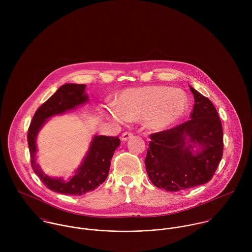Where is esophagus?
Instances as JSON below:
<instances>
[{"label":"esophagus","instance_id":"esophagus-1","mask_svg":"<svg viewBox=\"0 0 252 252\" xmlns=\"http://www.w3.org/2000/svg\"><path fill=\"white\" fill-rule=\"evenodd\" d=\"M132 137H133V133H131V132H124L122 134V136H121V139H122V141H127V140H129Z\"/></svg>","mask_w":252,"mask_h":252}]
</instances>
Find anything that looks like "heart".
Instances as JSON below:
<instances>
[{"instance_id": "1", "label": "heart", "mask_w": 252, "mask_h": 252, "mask_svg": "<svg viewBox=\"0 0 252 252\" xmlns=\"http://www.w3.org/2000/svg\"><path fill=\"white\" fill-rule=\"evenodd\" d=\"M183 91L163 85H147L124 90L117 105L110 108L108 115L119 122L144 118L148 128L162 130L177 122L187 108Z\"/></svg>"}]
</instances>
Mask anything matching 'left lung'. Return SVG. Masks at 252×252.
Segmentation results:
<instances>
[{
	"label": "left lung",
	"mask_w": 252,
	"mask_h": 252,
	"mask_svg": "<svg viewBox=\"0 0 252 252\" xmlns=\"http://www.w3.org/2000/svg\"><path fill=\"white\" fill-rule=\"evenodd\" d=\"M190 90L195 101L190 119L151 134L144 160L151 182L171 192L209 182L223 155V130L216 108L193 87ZM194 143L202 147L201 152H191Z\"/></svg>",
	"instance_id": "obj_1"
}]
</instances>
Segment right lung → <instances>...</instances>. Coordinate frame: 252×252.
Instances as JSON below:
<instances>
[{
    "label": "right lung",
    "mask_w": 252,
    "mask_h": 252,
    "mask_svg": "<svg viewBox=\"0 0 252 252\" xmlns=\"http://www.w3.org/2000/svg\"><path fill=\"white\" fill-rule=\"evenodd\" d=\"M85 84L67 83L61 86L47 101L36 109L28 129V145L31 157V166L41 182L51 191L72 196H80L97 188L107 180L110 160L115 149L119 146L118 137H94L83 163L75 175L68 181L52 179L44 175L36 162V138L37 132L47 118L61 114L76 108L88 101L84 94Z\"/></svg>",
    "instance_id": "1"
}]
</instances>
